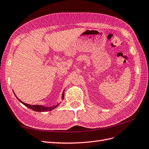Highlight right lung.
<instances>
[{
  "label": "right lung",
  "mask_w": 149,
  "mask_h": 149,
  "mask_svg": "<svg viewBox=\"0 0 149 149\" xmlns=\"http://www.w3.org/2000/svg\"><path fill=\"white\" fill-rule=\"evenodd\" d=\"M16 96V95H15ZM63 96H64V91L62 93V100L63 99ZM17 97V96H16ZM17 99L21 103L23 104L24 105L26 106L28 108L31 109L33 110H34V111L36 112H47V111H50V110H52L53 109H54L55 108H56L57 106L59 104H58L56 105H54V106H52V107H44L43 105H30V104H27L26 103H24L22 101H21L19 99H18V97H17Z\"/></svg>",
  "instance_id": "add662e5"
}]
</instances>
